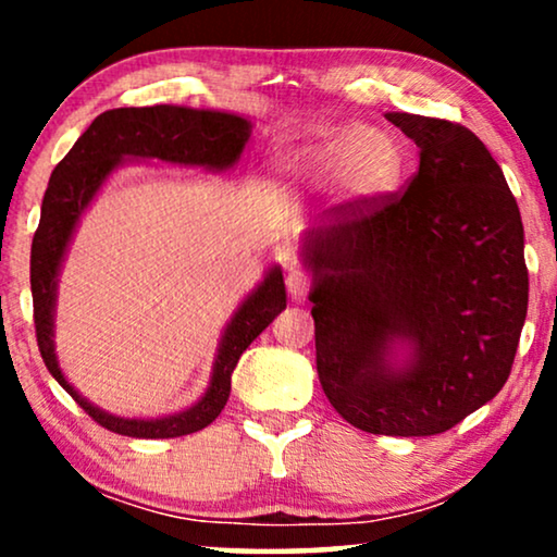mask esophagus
I'll use <instances>...</instances> for the list:
<instances>
[{
	"mask_svg": "<svg viewBox=\"0 0 557 557\" xmlns=\"http://www.w3.org/2000/svg\"><path fill=\"white\" fill-rule=\"evenodd\" d=\"M286 288H288V294H292V299H296V301L307 299V294L311 288V276L304 269H299V265H292V269L286 271Z\"/></svg>",
	"mask_w": 557,
	"mask_h": 557,
	"instance_id": "esophagus-1",
	"label": "esophagus"
}]
</instances>
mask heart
<instances>
[{
  "label": "heart",
  "instance_id": "obj_1",
  "mask_svg": "<svg viewBox=\"0 0 557 557\" xmlns=\"http://www.w3.org/2000/svg\"><path fill=\"white\" fill-rule=\"evenodd\" d=\"M278 174L292 193L319 195L345 182L349 195L370 202L398 187L403 151L385 128L347 126L286 151Z\"/></svg>",
  "mask_w": 557,
  "mask_h": 557
}]
</instances>
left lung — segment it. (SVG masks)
<instances>
[{"label":"left lung","mask_w":557,"mask_h":557,"mask_svg":"<svg viewBox=\"0 0 557 557\" xmlns=\"http://www.w3.org/2000/svg\"><path fill=\"white\" fill-rule=\"evenodd\" d=\"M385 119L421 149L406 193L337 205L301 243L317 372L355 429L436 436L507 383L528 317L524 231L476 134L416 113Z\"/></svg>","instance_id":"1"}]
</instances>
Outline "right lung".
<instances>
[{
	"label": "right lung",
	"mask_w": 557,
	"mask_h": 557,
	"mask_svg": "<svg viewBox=\"0 0 557 557\" xmlns=\"http://www.w3.org/2000/svg\"><path fill=\"white\" fill-rule=\"evenodd\" d=\"M250 136V121L225 111L187 109V106H144V109H111L94 119L73 149L52 170L42 197L40 225L29 256L37 347L50 375L73 395V400L98 425L132 438H177L202 431L220 416L231 395V375L250 342L286 309L284 273L278 265L265 273L261 284L235 311L220 339L208 391L193 408L164 418H121L88 403L67 383L58 364L55 342V294L58 273L67 243L90 200L126 159H159L166 164L205 166L223 172L240 159Z\"/></svg>",
	"instance_id": "1"
}]
</instances>
